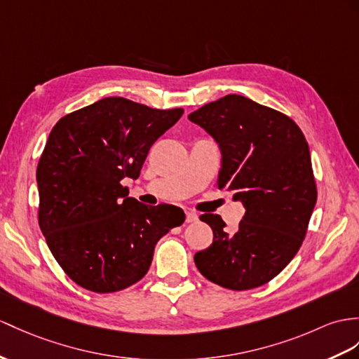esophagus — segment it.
Returning a JSON list of instances; mask_svg holds the SVG:
<instances>
[{
    "instance_id": "esophagus-1",
    "label": "esophagus",
    "mask_w": 359,
    "mask_h": 359,
    "mask_svg": "<svg viewBox=\"0 0 359 359\" xmlns=\"http://www.w3.org/2000/svg\"><path fill=\"white\" fill-rule=\"evenodd\" d=\"M196 221H198L196 212H194V210H186V222L190 224V222H196Z\"/></svg>"
}]
</instances>
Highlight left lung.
<instances>
[{"instance_id": "obj_1", "label": "left lung", "mask_w": 359, "mask_h": 359, "mask_svg": "<svg viewBox=\"0 0 359 359\" xmlns=\"http://www.w3.org/2000/svg\"><path fill=\"white\" fill-rule=\"evenodd\" d=\"M221 147L217 178L245 207L239 226L225 230L219 215L199 217L213 243L195 255L210 282L247 291L268 283L300 250L317 203L308 142L286 114L229 94L189 116Z\"/></svg>"}]
</instances>
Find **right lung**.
Segmentation results:
<instances>
[{"mask_svg":"<svg viewBox=\"0 0 359 359\" xmlns=\"http://www.w3.org/2000/svg\"><path fill=\"white\" fill-rule=\"evenodd\" d=\"M182 112L107 97L51 129L36 169L38 221L51 255L79 286L108 294L142 280L156 242L184 222L181 208L144 205L121 186L140 177L151 146Z\"/></svg>","mask_w":359,"mask_h":359,"instance_id":"1","label":"right lung"}]
</instances>
